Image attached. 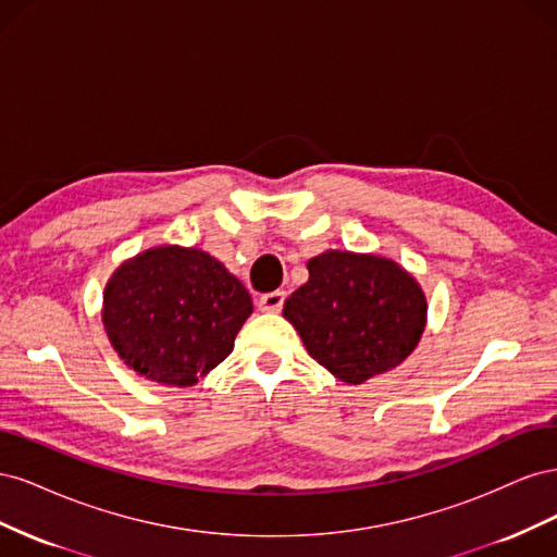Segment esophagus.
I'll return each mask as SVG.
<instances>
[{"label":"esophagus","mask_w":557,"mask_h":557,"mask_svg":"<svg viewBox=\"0 0 557 557\" xmlns=\"http://www.w3.org/2000/svg\"><path fill=\"white\" fill-rule=\"evenodd\" d=\"M283 301H285V293L283 290H274V293H267L260 297L258 307L264 313H278L283 309Z\"/></svg>","instance_id":"obj_1"}]
</instances>
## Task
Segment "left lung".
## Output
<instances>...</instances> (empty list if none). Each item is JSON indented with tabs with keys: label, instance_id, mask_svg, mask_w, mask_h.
I'll use <instances>...</instances> for the list:
<instances>
[{
	"label": "left lung",
	"instance_id": "left-lung-1",
	"mask_svg": "<svg viewBox=\"0 0 557 557\" xmlns=\"http://www.w3.org/2000/svg\"><path fill=\"white\" fill-rule=\"evenodd\" d=\"M309 281L285 299L283 318L309 356L344 383L391 372L425 332L428 299L395 260L325 250L307 262Z\"/></svg>",
	"mask_w": 557,
	"mask_h": 557
}]
</instances>
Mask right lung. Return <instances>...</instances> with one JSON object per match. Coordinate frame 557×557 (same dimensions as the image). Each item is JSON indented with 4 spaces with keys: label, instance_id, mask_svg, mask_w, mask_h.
Listing matches in <instances>:
<instances>
[{
    "label": "right lung",
    "instance_id": "obj_1",
    "mask_svg": "<svg viewBox=\"0 0 557 557\" xmlns=\"http://www.w3.org/2000/svg\"><path fill=\"white\" fill-rule=\"evenodd\" d=\"M252 313L237 276L199 248H148L115 269L102 323L139 376L188 387L221 364Z\"/></svg>",
    "mask_w": 557,
    "mask_h": 557
}]
</instances>
